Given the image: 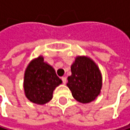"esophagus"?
Wrapping results in <instances>:
<instances>
[{
	"mask_svg": "<svg viewBox=\"0 0 130 130\" xmlns=\"http://www.w3.org/2000/svg\"><path fill=\"white\" fill-rule=\"evenodd\" d=\"M61 80H62V83L64 84H66V82H67V78L66 76H63V77H61Z\"/></svg>",
	"mask_w": 130,
	"mask_h": 130,
	"instance_id": "obj_1",
	"label": "esophagus"
}]
</instances>
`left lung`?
I'll use <instances>...</instances> for the list:
<instances>
[{"mask_svg": "<svg viewBox=\"0 0 130 130\" xmlns=\"http://www.w3.org/2000/svg\"><path fill=\"white\" fill-rule=\"evenodd\" d=\"M71 72L67 87L72 97L83 104L95 100L102 87L101 73L96 63L88 57L78 56L72 64Z\"/></svg>", "mask_w": 130, "mask_h": 130, "instance_id": "1", "label": "left lung"}]
</instances>
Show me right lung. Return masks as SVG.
<instances>
[{
    "mask_svg": "<svg viewBox=\"0 0 130 130\" xmlns=\"http://www.w3.org/2000/svg\"><path fill=\"white\" fill-rule=\"evenodd\" d=\"M61 83L54 68L39 56L29 62L25 72V94L31 102L44 104L52 99L53 91Z\"/></svg>",
    "mask_w": 130,
    "mask_h": 130,
    "instance_id": "1",
    "label": "right lung"
}]
</instances>
